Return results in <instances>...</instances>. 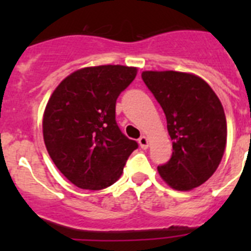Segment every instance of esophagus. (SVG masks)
<instances>
[{
  "label": "esophagus",
  "instance_id": "34e87169",
  "mask_svg": "<svg viewBox=\"0 0 251 251\" xmlns=\"http://www.w3.org/2000/svg\"><path fill=\"white\" fill-rule=\"evenodd\" d=\"M138 143H139V146H141V148H143V150H147L148 148V138L146 136L139 137Z\"/></svg>",
  "mask_w": 251,
  "mask_h": 251
}]
</instances>
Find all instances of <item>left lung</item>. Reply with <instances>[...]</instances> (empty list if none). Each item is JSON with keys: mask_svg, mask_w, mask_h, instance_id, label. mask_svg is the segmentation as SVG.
Listing matches in <instances>:
<instances>
[{"mask_svg": "<svg viewBox=\"0 0 251 251\" xmlns=\"http://www.w3.org/2000/svg\"><path fill=\"white\" fill-rule=\"evenodd\" d=\"M142 79L165 112L172 156L158 172L178 191L199 187L214 175L226 146L220 99L205 80L179 72H143Z\"/></svg>", "mask_w": 251, "mask_h": 251, "instance_id": "left-lung-1", "label": "left lung"}]
</instances>
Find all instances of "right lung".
Masks as SVG:
<instances>
[{"mask_svg":"<svg viewBox=\"0 0 251 251\" xmlns=\"http://www.w3.org/2000/svg\"><path fill=\"white\" fill-rule=\"evenodd\" d=\"M136 75V68L123 65L84 68L65 77L49 99L43 119L46 150L77 187L113 185L138 148L115 121L117 99Z\"/></svg>","mask_w":251,"mask_h":251,"instance_id":"obj_1","label":"right lung"}]
</instances>
